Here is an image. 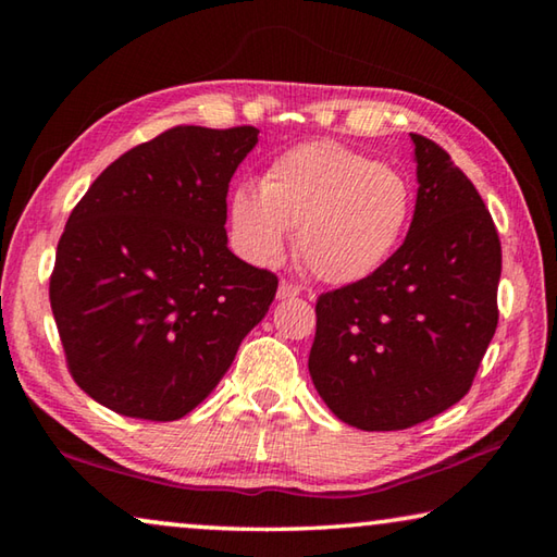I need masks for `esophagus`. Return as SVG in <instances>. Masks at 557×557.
Returning a JSON list of instances; mask_svg holds the SVG:
<instances>
[{
  "label": "esophagus",
  "mask_w": 557,
  "mask_h": 557,
  "mask_svg": "<svg viewBox=\"0 0 557 557\" xmlns=\"http://www.w3.org/2000/svg\"><path fill=\"white\" fill-rule=\"evenodd\" d=\"M299 287L295 285V282H287L282 280L280 287H277V299H292V297H299Z\"/></svg>",
  "instance_id": "obj_1"
}]
</instances>
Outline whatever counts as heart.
I'll return each instance as SVG.
<instances>
[{
    "mask_svg": "<svg viewBox=\"0 0 557 557\" xmlns=\"http://www.w3.org/2000/svg\"><path fill=\"white\" fill-rule=\"evenodd\" d=\"M412 213V188L393 166L334 139L292 147L270 162L260 188L240 184L228 199L233 248L270 265L297 228L299 260L329 285H354L398 250Z\"/></svg>",
    "mask_w": 557,
    "mask_h": 557,
    "instance_id": "1",
    "label": "heart"
}]
</instances>
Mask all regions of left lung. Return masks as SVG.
<instances>
[{"instance_id": "left-lung-1", "label": "left lung", "mask_w": 557, "mask_h": 557, "mask_svg": "<svg viewBox=\"0 0 557 557\" xmlns=\"http://www.w3.org/2000/svg\"><path fill=\"white\" fill-rule=\"evenodd\" d=\"M410 139L418 199L405 243L371 277L317 299L309 351L326 408L369 432L412 428L465 398L498 324L492 213L445 149Z\"/></svg>"}]
</instances>
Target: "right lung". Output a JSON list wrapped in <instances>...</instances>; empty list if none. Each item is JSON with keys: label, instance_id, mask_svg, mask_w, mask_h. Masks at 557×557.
I'll return each instance as SVG.
<instances>
[{"label": "right lung", "instance_id": "obj_1", "mask_svg": "<svg viewBox=\"0 0 557 557\" xmlns=\"http://www.w3.org/2000/svg\"><path fill=\"white\" fill-rule=\"evenodd\" d=\"M256 127H174L115 159L55 250L51 309L73 381L127 418L169 422L206 400L275 299L235 258L225 196Z\"/></svg>", "mask_w": 557, "mask_h": 557}]
</instances>
